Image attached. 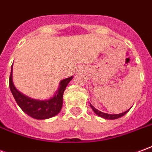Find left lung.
Here are the masks:
<instances>
[{"mask_svg":"<svg viewBox=\"0 0 152 152\" xmlns=\"http://www.w3.org/2000/svg\"><path fill=\"white\" fill-rule=\"evenodd\" d=\"M90 107H91V108H92V110L94 112V113H96V114L98 115L99 116H101L102 118H104V119H107V120H115V119H118V118L121 117V116H123V115H124L126 114L129 110H130V108L129 109V110H127V111H125L124 112H122V113H120V114H107V113H104V112H100V111H99L98 109H96L94 106H92L91 104H90Z\"/></svg>","mask_w":152,"mask_h":152,"instance_id":"8db88e82","label":"left lung"}]
</instances>
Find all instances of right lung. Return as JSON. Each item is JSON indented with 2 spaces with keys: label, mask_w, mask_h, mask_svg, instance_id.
Wrapping results in <instances>:
<instances>
[{
  "label": "right lung",
  "mask_w": 152,
  "mask_h": 152,
  "mask_svg": "<svg viewBox=\"0 0 152 152\" xmlns=\"http://www.w3.org/2000/svg\"><path fill=\"white\" fill-rule=\"evenodd\" d=\"M12 73L13 66H11V72L10 76V89L17 104L26 114L34 119L45 120L59 113L63 107V93L68 83L72 80L73 76L62 80L60 81L58 90L52 98L46 100H38L24 95L15 88L13 82Z\"/></svg>",
  "instance_id": "right-lung-1"
}]
</instances>
